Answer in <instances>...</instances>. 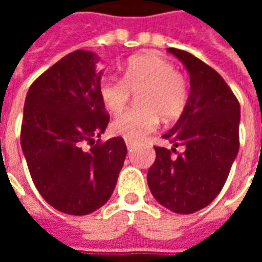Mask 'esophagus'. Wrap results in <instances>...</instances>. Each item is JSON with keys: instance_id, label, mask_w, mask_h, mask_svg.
<instances>
[{"instance_id": "34e87169", "label": "esophagus", "mask_w": 262, "mask_h": 262, "mask_svg": "<svg viewBox=\"0 0 262 262\" xmlns=\"http://www.w3.org/2000/svg\"><path fill=\"white\" fill-rule=\"evenodd\" d=\"M125 142H126V146H127V148H129V150H132V148L136 146V143L133 142V140H129V139H126Z\"/></svg>"}]
</instances>
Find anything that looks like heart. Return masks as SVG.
I'll return each mask as SVG.
<instances>
[{
	"instance_id": "b5f03b06",
	"label": "heart",
	"mask_w": 262,
	"mask_h": 262,
	"mask_svg": "<svg viewBox=\"0 0 262 262\" xmlns=\"http://www.w3.org/2000/svg\"><path fill=\"white\" fill-rule=\"evenodd\" d=\"M133 92H139V105L115 118L111 125L115 135L129 140H140L156 130L160 116L165 120L180 118L189 101L187 78L170 60L156 53L127 60L123 78L103 75L99 81V97L111 114L122 112Z\"/></svg>"
}]
</instances>
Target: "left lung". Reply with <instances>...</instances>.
<instances>
[{
	"instance_id": "left-lung-1",
	"label": "left lung",
	"mask_w": 262,
	"mask_h": 262,
	"mask_svg": "<svg viewBox=\"0 0 262 262\" xmlns=\"http://www.w3.org/2000/svg\"><path fill=\"white\" fill-rule=\"evenodd\" d=\"M168 52L189 71L191 92L181 118L163 136L174 147H154L147 182L157 202L171 212L188 214L208 206L229 177L240 147V103L210 66L180 49ZM178 145L184 146L182 154L176 153Z\"/></svg>"
}]
</instances>
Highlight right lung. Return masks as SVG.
Wrapping results in <instances>:
<instances>
[{"label":"right lung","mask_w":262,"mask_h":262,"mask_svg":"<svg viewBox=\"0 0 262 262\" xmlns=\"http://www.w3.org/2000/svg\"><path fill=\"white\" fill-rule=\"evenodd\" d=\"M95 63L94 53L75 50L39 75L26 95L20 126L36 189L54 209L75 216L106 203L127 151L122 137L94 143L109 122ZM84 142L92 143L90 150Z\"/></svg>","instance_id":"right-lung-1"}]
</instances>
